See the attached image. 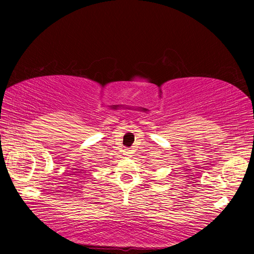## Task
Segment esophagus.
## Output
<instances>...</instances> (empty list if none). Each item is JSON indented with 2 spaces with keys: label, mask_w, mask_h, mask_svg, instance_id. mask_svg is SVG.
I'll list each match as a JSON object with an SVG mask.
<instances>
[{
  "label": "esophagus",
  "mask_w": 254,
  "mask_h": 254,
  "mask_svg": "<svg viewBox=\"0 0 254 254\" xmlns=\"http://www.w3.org/2000/svg\"><path fill=\"white\" fill-rule=\"evenodd\" d=\"M132 152H131V150H126V152H124V155H126V156H128V157H130V156H132Z\"/></svg>",
  "instance_id": "obj_1"
}]
</instances>
